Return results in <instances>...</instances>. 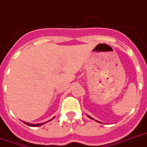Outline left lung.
Returning a JSON list of instances; mask_svg holds the SVG:
<instances>
[{"mask_svg": "<svg viewBox=\"0 0 147 147\" xmlns=\"http://www.w3.org/2000/svg\"><path fill=\"white\" fill-rule=\"evenodd\" d=\"M87 116H88V117H89V118H90V119H93V120H94V119H93V118H92V117H90V115H87ZM96 121H97V122H99V123H102V122H100V121H96Z\"/></svg>", "mask_w": 147, "mask_h": 147, "instance_id": "left-lung-1", "label": "left lung"}]
</instances>
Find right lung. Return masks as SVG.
I'll return each instance as SVG.
<instances>
[{
	"label": "right lung",
	"mask_w": 147,
	"mask_h": 147,
	"mask_svg": "<svg viewBox=\"0 0 147 147\" xmlns=\"http://www.w3.org/2000/svg\"><path fill=\"white\" fill-rule=\"evenodd\" d=\"M52 118V119H53ZM52 119H51L50 121H51ZM24 123L26 124V125H29V126H31V127H38V126H40V125H43V124H45L46 122H43V123H39V124H31V123H29V122H25V121H23Z\"/></svg>",
	"instance_id": "add662e5"
}]
</instances>
